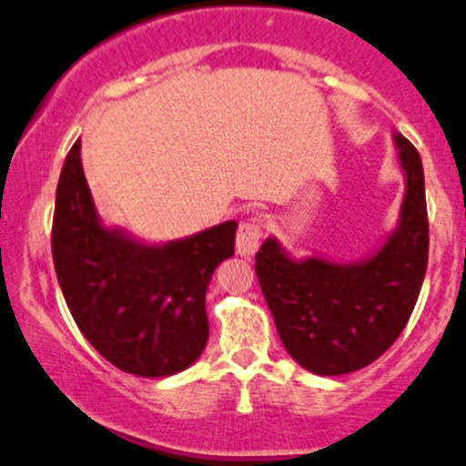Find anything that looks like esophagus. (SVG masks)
<instances>
[{"instance_id":"34e87169","label":"esophagus","mask_w":466,"mask_h":466,"mask_svg":"<svg viewBox=\"0 0 466 466\" xmlns=\"http://www.w3.org/2000/svg\"><path fill=\"white\" fill-rule=\"evenodd\" d=\"M267 221L262 215L249 217L238 226L237 232V254L238 256H254L258 248H260L262 232H265Z\"/></svg>"}]
</instances>
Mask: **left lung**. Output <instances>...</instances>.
<instances>
[{"label":"left lung","mask_w":466,"mask_h":466,"mask_svg":"<svg viewBox=\"0 0 466 466\" xmlns=\"http://www.w3.org/2000/svg\"><path fill=\"white\" fill-rule=\"evenodd\" d=\"M406 171L401 221L384 248L358 265L295 262L267 238L256 276L290 356L317 375L358 371L400 339L428 268L430 223L421 156L397 134Z\"/></svg>","instance_id":"left-lung-1"}]
</instances>
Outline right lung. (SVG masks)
Masks as SVG:
<instances>
[{"instance_id":"add662e5","label":"right lung","mask_w":466,"mask_h":466,"mask_svg":"<svg viewBox=\"0 0 466 466\" xmlns=\"http://www.w3.org/2000/svg\"><path fill=\"white\" fill-rule=\"evenodd\" d=\"M237 221L147 248L106 229L73 143L56 188L52 256L58 284L84 339L121 371L167 378L208 343L206 290L234 254Z\"/></svg>"}]
</instances>
